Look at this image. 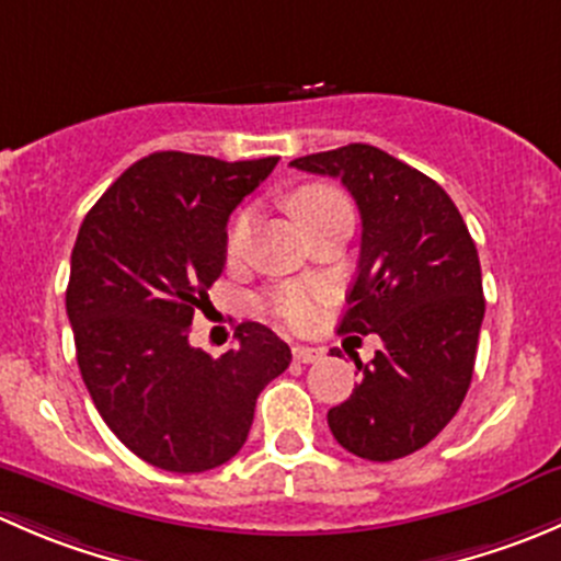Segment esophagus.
Here are the masks:
<instances>
[{"mask_svg": "<svg viewBox=\"0 0 561 561\" xmlns=\"http://www.w3.org/2000/svg\"><path fill=\"white\" fill-rule=\"evenodd\" d=\"M320 355V350L314 347H293V360H296V364H314Z\"/></svg>", "mask_w": 561, "mask_h": 561, "instance_id": "esophagus-1", "label": "esophagus"}]
</instances>
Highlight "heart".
Returning a JSON list of instances; mask_svg holds the SVG:
<instances>
[{
	"label": "heart",
	"instance_id": "obj_1",
	"mask_svg": "<svg viewBox=\"0 0 561 561\" xmlns=\"http://www.w3.org/2000/svg\"><path fill=\"white\" fill-rule=\"evenodd\" d=\"M293 214L298 217V222L304 228H314L322 219H328L331 214L344 211L350 208L347 197L331 184H304L298 190L290 192L287 197ZM249 233H252V211H239L236 219L230 222L228 230V254L230 257H239L244 252ZM325 290L320 285H309V282H290V285H279L274 290L265 293L260 298V307L265 314L274 317L279 325L290 328V331H307L320 320L322 304H325Z\"/></svg>",
	"mask_w": 561,
	"mask_h": 561
}]
</instances>
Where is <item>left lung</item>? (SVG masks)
Segmentation results:
<instances>
[{
    "label": "left lung",
    "instance_id": "8db88e82",
    "mask_svg": "<svg viewBox=\"0 0 561 561\" xmlns=\"http://www.w3.org/2000/svg\"><path fill=\"white\" fill-rule=\"evenodd\" d=\"M333 175L360 211L358 274L339 333H377L364 380L328 410L333 437L366 461H393L432 443L472 382L485 298L478 249L434 179L369 144L298 157Z\"/></svg>",
    "mask_w": 561,
    "mask_h": 561
}]
</instances>
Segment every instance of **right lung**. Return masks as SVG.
I'll return each instance as SVG.
<instances>
[{"label":"right lung","mask_w":561,"mask_h":561,"mask_svg":"<svg viewBox=\"0 0 561 561\" xmlns=\"http://www.w3.org/2000/svg\"><path fill=\"white\" fill-rule=\"evenodd\" d=\"M276 162L154 151L78 230L67 285L78 369L107 428L151 467L190 474L230 461L260 390L290 366V347L260 322H241L219 358L190 344L225 268L230 214Z\"/></svg>","instance_id":"right-lung-1"}]
</instances>
